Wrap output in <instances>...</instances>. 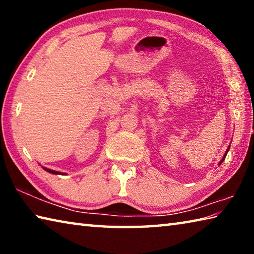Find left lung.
<instances>
[{
    "instance_id": "8db88e82",
    "label": "left lung",
    "mask_w": 254,
    "mask_h": 254,
    "mask_svg": "<svg viewBox=\"0 0 254 254\" xmlns=\"http://www.w3.org/2000/svg\"><path fill=\"white\" fill-rule=\"evenodd\" d=\"M230 147H231V145H229V148H227L226 152H225V154H224V157H223V158H222V160L220 161V165H221V163H222L223 161H224V159H225V157H226V154H227V152H229V150H230Z\"/></svg>"
}]
</instances>
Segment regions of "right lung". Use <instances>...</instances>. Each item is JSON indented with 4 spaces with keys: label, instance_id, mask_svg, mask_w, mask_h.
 <instances>
[{
    "label": "right lung",
    "instance_id": "right-lung-1",
    "mask_svg": "<svg viewBox=\"0 0 254 254\" xmlns=\"http://www.w3.org/2000/svg\"><path fill=\"white\" fill-rule=\"evenodd\" d=\"M42 168H44L47 171V173H50V174H53V175H65L64 173H60V171H56V170H51V169L46 168V167H42Z\"/></svg>",
    "mask_w": 254,
    "mask_h": 254
}]
</instances>
